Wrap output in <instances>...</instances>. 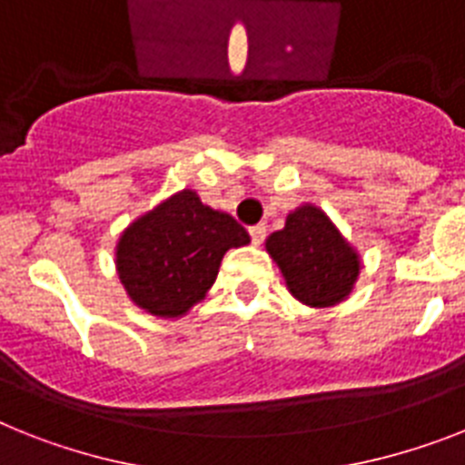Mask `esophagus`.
I'll return each instance as SVG.
<instances>
[{
    "instance_id": "1",
    "label": "esophagus",
    "mask_w": 465,
    "mask_h": 465,
    "mask_svg": "<svg viewBox=\"0 0 465 465\" xmlns=\"http://www.w3.org/2000/svg\"><path fill=\"white\" fill-rule=\"evenodd\" d=\"M249 237H252V242H254V244H261V242L266 240V225L263 223L252 225V228H249Z\"/></svg>"
}]
</instances>
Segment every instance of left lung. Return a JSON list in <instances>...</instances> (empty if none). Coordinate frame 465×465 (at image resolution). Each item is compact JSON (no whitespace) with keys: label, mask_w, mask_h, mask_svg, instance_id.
<instances>
[{"label":"left lung","mask_w":465,"mask_h":465,"mask_svg":"<svg viewBox=\"0 0 465 465\" xmlns=\"http://www.w3.org/2000/svg\"><path fill=\"white\" fill-rule=\"evenodd\" d=\"M266 252L278 263L292 297L316 309L344 302L361 271L356 249L313 204L294 209L285 228L266 240Z\"/></svg>","instance_id":"1"}]
</instances>
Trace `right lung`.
Masks as SVG:
<instances>
[{
    "mask_svg": "<svg viewBox=\"0 0 465 465\" xmlns=\"http://www.w3.org/2000/svg\"><path fill=\"white\" fill-rule=\"evenodd\" d=\"M249 244V232L194 190L168 197L123 230L116 271L128 297L159 318H180L216 282L225 252Z\"/></svg>",
    "mask_w": 465,
    "mask_h": 465,
    "instance_id": "1",
    "label": "right lung"
}]
</instances>
